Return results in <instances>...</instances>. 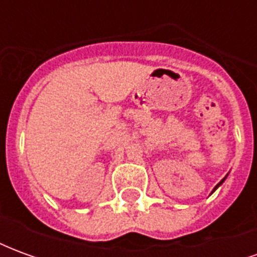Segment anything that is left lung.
Masks as SVG:
<instances>
[{"instance_id": "8db88e82", "label": "left lung", "mask_w": 257, "mask_h": 257, "mask_svg": "<svg viewBox=\"0 0 257 257\" xmlns=\"http://www.w3.org/2000/svg\"><path fill=\"white\" fill-rule=\"evenodd\" d=\"M227 176H228V173H227V175H226V176H224V178L221 179V180H220V182H219V183L216 184V186H215V189L212 190V193H213V191H216V190H217V189H219V187H220L221 184L224 183V180H226V179H227ZM212 193H210V194H212Z\"/></svg>"}]
</instances>
